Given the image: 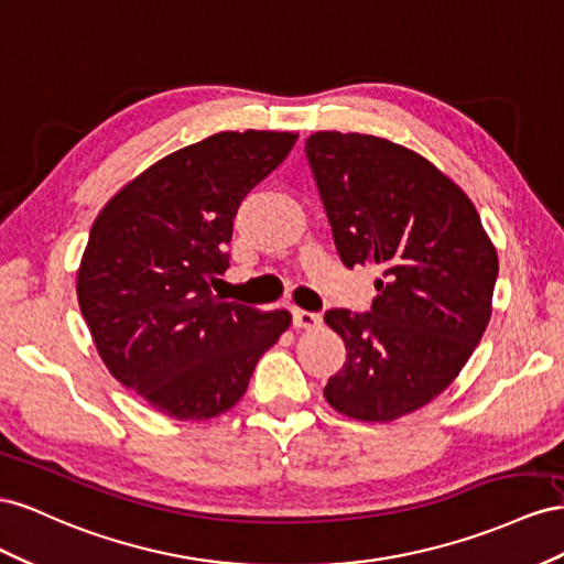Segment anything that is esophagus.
Wrapping results in <instances>:
<instances>
[{
	"instance_id": "1",
	"label": "esophagus",
	"mask_w": 564,
	"mask_h": 564,
	"mask_svg": "<svg viewBox=\"0 0 564 564\" xmlns=\"http://www.w3.org/2000/svg\"><path fill=\"white\" fill-rule=\"evenodd\" d=\"M293 326L295 328H316V326H321V314L293 310Z\"/></svg>"
}]
</instances>
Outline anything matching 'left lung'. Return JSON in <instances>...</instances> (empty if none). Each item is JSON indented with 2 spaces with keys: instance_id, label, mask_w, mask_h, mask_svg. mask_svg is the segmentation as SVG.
<instances>
[{
  "instance_id": "obj_1",
  "label": "left lung",
  "mask_w": 564,
  "mask_h": 564,
  "mask_svg": "<svg viewBox=\"0 0 564 564\" xmlns=\"http://www.w3.org/2000/svg\"><path fill=\"white\" fill-rule=\"evenodd\" d=\"M307 160L347 269L376 264L371 312L330 310L347 361L324 390L364 423L423 409L456 380L491 318L498 254L473 200L390 139L314 132Z\"/></svg>"
}]
</instances>
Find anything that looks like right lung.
Instances as JSON below:
<instances>
[{"label":"right lung","mask_w":564,"mask_h":564,"mask_svg":"<svg viewBox=\"0 0 564 564\" xmlns=\"http://www.w3.org/2000/svg\"><path fill=\"white\" fill-rule=\"evenodd\" d=\"M295 132H219L122 186L96 217L77 302L110 376L174 421H207L246 394L291 312L213 293L238 205L295 147Z\"/></svg>","instance_id":"obj_1"}]
</instances>
